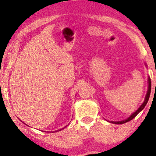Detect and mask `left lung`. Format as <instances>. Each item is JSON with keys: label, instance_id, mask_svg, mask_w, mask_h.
Returning <instances> with one entry per match:
<instances>
[{"label": "left lung", "instance_id": "left-lung-1", "mask_svg": "<svg viewBox=\"0 0 156 156\" xmlns=\"http://www.w3.org/2000/svg\"><path fill=\"white\" fill-rule=\"evenodd\" d=\"M150 91H151V80H150V78L149 77V78H148V90H147V94L145 96V99H144V103L141 104V106L139 107V108H138L135 112L133 113V114H132L131 115H130V117L128 118V119H124V120H122V121H119V122H113V121H112V122H110L114 123V124H123V123L127 122H129V121L131 120V119H133L134 117H136V116L137 114L141 112V111H142L143 109H144V107H145V105H147V103L148 100H149V98H150Z\"/></svg>", "mask_w": 156, "mask_h": 156}]
</instances>
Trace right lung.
Instances as JSON below:
<instances>
[{
  "mask_svg": "<svg viewBox=\"0 0 156 156\" xmlns=\"http://www.w3.org/2000/svg\"><path fill=\"white\" fill-rule=\"evenodd\" d=\"M63 128H62V129H63ZM62 129H60V130H55V132H56V131H59V130H62ZM53 132H54V131H53Z\"/></svg>",
  "mask_w": 156,
  "mask_h": 156,
  "instance_id": "obj_1",
  "label": "right lung"
}]
</instances>
